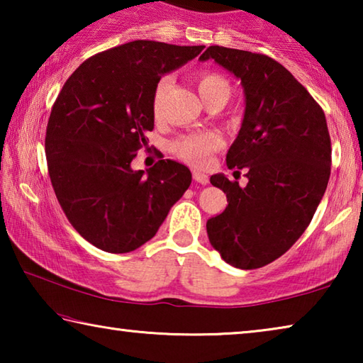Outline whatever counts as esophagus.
Listing matches in <instances>:
<instances>
[{"mask_svg":"<svg viewBox=\"0 0 363 363\" xmlns=\"http://www.w3.org/2000/svg\"><path fill=\"white\" fill-rule=\"evenodd\" d=\"M192 176H194V181H196L199 184H208V176L205 173H201V171L194 169Z\"/></svg>","mask_w":363,"mask_h":363,"instance_id":"obj_1","label":"esophagus"}]
</instances>
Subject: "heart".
Returning <instances> with one entry per match:
<instances>
[{
    "label": "heart",
    "mask_w": 363,
    "mask_h": 363,
    "mask_svg": "<svg viewBox=\"0 0 363 363\" xmlns=\"http://www.w3.org/2000/svg\"><path fill=\"white\" fill-rule=\"evenodd\" d=\"M195 84L199 89V94L205 104H211L214 101H225L230 96V84L227 79L216 72H200L195 75ZM168 88V78H162L155 86L152 99V110L155 116L162 112L163 97ZM223 147V138L216 133H200V134H184L171 143V152L182 162L194 167H203L208 163L211 153L219 150Z\"/></svg>",
    "instance_id": "b5f03b06"
}]
</instances>
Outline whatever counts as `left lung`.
I'll use <instances>...</instances> for the list:
<instances>
[{"label":"left lung","instance_id":"1","mask_svg":"<svg viewBox=\"0 0 363 363\" xmlns=\"http://www.w3.org/2000/svg\"><path fill=\"white\" fill-rule=\"evenodd\" d=\"M214 59L240 78L247 107L225 162L238 186L223 174L211 184L227 196L225 210L206 220L210 243L238 269H259L290 250L311 224L327 190L331 140L325 113L277 60L242 49L210 46Z\"/></svg>","mask_w":363,"mask_h":363}]
</instances>
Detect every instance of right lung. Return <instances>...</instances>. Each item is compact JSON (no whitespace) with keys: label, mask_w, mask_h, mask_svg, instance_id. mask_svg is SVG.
<instances>
[{"label":"right lung","mask_w":363,"mask_h":363,"mask_svg":"<svg viewBox=\"0 0 363 363\" xmlns=\"http://www.w3.org/2000/svg\"><path fill=\"white\" fill-rule=\"evenodd\" d=\"M201 49L125 43L86 59L60 89L46 128L48 173L69 223L96 248L138 250L192 182L189 168L173 160H158L145 173L131 162L153 130L160 78Z\"/></svg>","instance_id":"add662e5"}]
</instances>
